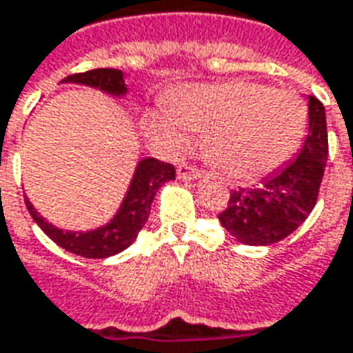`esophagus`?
<instances>
[{
	"label": "esophagus",
	"mask_w": 353,
	"mask_h": 353,
	"mask_svg": "<svg viewBox=\"0 0 353 353\" xmlns=\"http://www.w3.org/2000/svg\"><path fill=\"white\" fill-rule=\"evenodd\" d=\"M177 177L179 179H185V181H195V179L201 177V172L197 168H193V165L179 164V168H177Z\"/></svg>",
	"instance_id": "1"
}]
</instances>
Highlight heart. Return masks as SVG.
<instances>
[{"label":"heart","instance_id":"b5f03b06","mask_svg":"<svg viewBox=\"0 0 353 353\" xmlns=\"http://www.w3.org/2000/svg\"><path fill=\"white\" fill-rule=\"evenodd\" d=\"M154 113L148 130L170 150L189 144V130L205 132L203 152L225 176L256 181L295 154L305 137L307 105L295 93L234 79L188 85Z\"/></svg>","mask_w":353,"mask_h":353}]
</instances>
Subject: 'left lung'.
Listing matches in <instances>:
<instances>
[{
	"instance_id": "8db88e82",
	"label": "left lung",
	"mask_w": 353,
	"mask_h": 353,
	"mask_svg": "<svg viewBox=\"0 0 353 353\" xmlns=\"http://www.w3.org/2000/svg\"><path fill=\"white\" fill-rule=\"evenodd\" d=\"M309 134L297 158L261 179L258 188L230 193L226 211L219 214L221 226L248 246H272L305 223L316 205L326 158L328 134L324 105L307 97Z\"/></svg>"
}]
</instances>
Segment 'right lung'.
I'll return each mask as SVG.
<instances>
[{
    "label": "right lung",
    "instance_id": "obj_1",
    "mask_svg": "<svg viewBox=\"0 0 353 353\" xmlns=\"http://www.w3.org/2000/svg\"><path fill=\"white\" fill-rule=\"evenodd\" d=\"M60 83H78V85L93 88L117 99L125 97L128 93L125 72L115 70V68H99V70H90L83 74H74L62 79ZM174 177H176L174 165L164 164L156 158L139 160L117 213L105 225L90 228V230H64L54 223L46 221L43 214L34 209L29 197H25V205L31 213L32 221L41 226L44 234L50 236V240H54L60 248L81 258H109L127 250L137 240L142 226L146 225L150 216V207H152L156 193Z\"/></svg>",
    "mask_w": 353,
    "mask_h": 353
}]
</instances>
